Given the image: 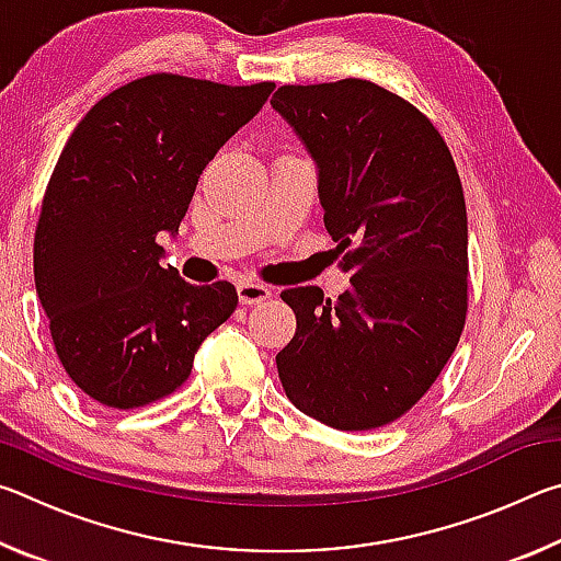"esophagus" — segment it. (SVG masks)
I'll list each match as a JSON object with an SVG mask.
<instances>
[{"mask_svg": "<svg viewBox=\"0 0 561 561\" xmlns=\"http://www.w3.org/2000/svg\"><path fill=\"white\" fill-rule=\"evenodd\" d=\"M237 297H240V304H260L264 299L272 297V289L267 284H260V282H240L237 284Z\"/></svg>", "mask_w": 561, "mask_h": 561, "instance_id": "1", "label": "esophagus"}]
</instances>
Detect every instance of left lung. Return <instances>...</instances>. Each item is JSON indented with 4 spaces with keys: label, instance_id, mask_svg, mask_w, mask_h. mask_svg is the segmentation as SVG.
Returning <instances> with one entry per match:
<instances>
[{
    "label": "left lung",
    "instance_id": "8db88e82",
    "mask_svg": "<svg viewBox=\"0 0 561 561\" xmlns=\"http://www.w3.org/2000/svg\"><path fill=\"white\" fill-rule=\"evenodd\" d=\"M272 108L319 173L324 225L351 287L284 289L297 334L277 354L289 401L339 431H371L421 401L468 311V213L440 133L364 79L282 87Z\"/></svg>",
    "mask_w": 561,
    "mask_h": 561
}]
</instances>
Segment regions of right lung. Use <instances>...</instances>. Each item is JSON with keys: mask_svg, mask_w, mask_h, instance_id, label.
Masks as SVG:
<instances>
[{"mask_svg": "<svg viewBox=\"0 0 561 561\" xmlns=\"http://www.w3.org/2000/svg\"><path fill=\"white\" fill-rule=\"evenodd\" d=\"M274 89L150 73L103 96L73 128L34 234L36 294L56 356L83 393L140 408L173 393L237 307L230 282L195 287L163 267L197 178Z\"/></svg>", "mask_w": 561, "mask_h": 561, "instance_id": "1", "label": "right lung"}]
</instances>
